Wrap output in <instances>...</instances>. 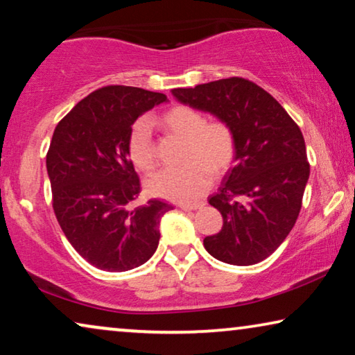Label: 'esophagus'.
<instances>
[{"label":"esophagus","mask_w":355,"mask_h":355,"mask_svg":"<svg viewBox=\"0 0 355 355\" xmlns=\"http://www.w3.org/2000/svg\"><path fill=\"white\" fill-rule=\"evenodd\" d=\"M179 207L186 211H192V210H198V208H202L203 203H181Z\"/></svg>","instance_id":"1"}]
</instances>
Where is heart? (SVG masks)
Listing matches in <instances>:
<instances>
[{"label": "heart", "instance_id": "heart-1", "mask_svg": "<svg viewBox=\"0 0 355 355\" xmlns=\"http://www.w3.org/2000/svg\"><path fill=\"white\" fill-rule=\"evenodd\" d=\"M166 132L184 140L179 169H168L148 179L147 189L157 197L174 202H189L200 197L210 187L211 173H225L236 153L234 134L223 121L207 123L205 116L191 106H174L158 118ZM129 157L139 169L150 173L155 168L153 144L145 121L132 125L128 140Z\"/></svg>", "mask_w": 355, "mask_h": 355}]
</instances>
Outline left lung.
Instances as JSON below:
<instances>
[{
  "label": "left lung",
  "mask_w": 355,
  "mask_h": 355,
  "mask_svg": "<svg viewBox=\"0 0 355 355\" xmlns=\"http://www.w3.org/2000/svg\"><path fill=\"white\" fill-rule=\"evenodd\" d=\"M171 94L226 123L236 140L234 164L208 198L221 213L223 227L203 245L225 263H259L283 244L302 207L310 166L299 125L268 92L242 77Z\"/></svg>",
  "instance_id": "8db88e82"
}]
</instances>
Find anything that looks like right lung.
Listing matches in <instances>:
<instances>
[{
    "label": "right lung",
    "mask_w": 355,
    "mask_h": 355,
    "mask_svg": "<svg viewBox=\"0 0 355 355\" xmlns=\"http://www.w3.org/2000/svg\"><path fill=\"white\" fill-rule=\"evenodd\" d=\"M166 95L108 85L80 100L56 125L46 155L53 210L77 254L95 268L144 265L159 241V221L173 205L152 198L132 207L140 181L130 162L132 124Z\"/></svg>",
    "instance_id": "right-lung-1"
}]
</instances>
